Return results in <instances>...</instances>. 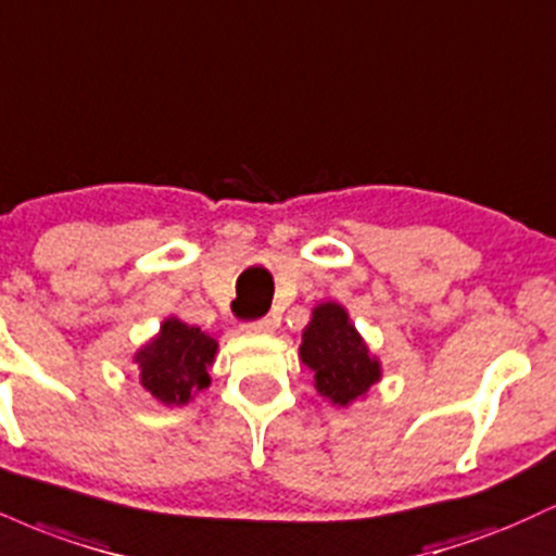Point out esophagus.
<instances>
[{"instance_id":"obj_1","label":"esophagus","mask_w":556,"mask_h":556,"mask_svg":"<svg viewBox=\"0 0 556 556\" xmlns=\"http://www.w3.org/2000/svg\"><path fill=\"white\" fill-rule=\"evenodd\" d=\"M243 331L245 333H271L274 331V324L271 318H256V320H245L243 324Z\"/></svg>"}]
</instances>
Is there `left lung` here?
<instances>
[{
	"label": "left lung",
	"instance_id": "8db88e82",
	"mask_svg": "<svg viewBox=\"0 0 556 556\" xmlns=\"http://www.w3.org/2000/svg\"><path fill=\"white\" fill-rule=\"evenodd\" d=\"M303 363L316 372L320 396L346 406L380 378V367L350 324L342 305L324 303L313 311L300 346Z\"/></svg>",
	"mask_w": 556,
	"mask_h": 556
}]
</instances>
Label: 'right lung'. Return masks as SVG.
I'll use <instances>...</instances> for the list:
<instances>
[{"label": "right lung", "mask_w": 556, "mask_h": 556, "mask_svg": "<svg viewBox=\"0 0 556 556\" xmlns=\"http://www.w3.org/2000/svg\"><path fill=\"white\" fill-rule=\"evenodd\" d=\"M217 342L197 326L165 320L160 337L152 339L137 363L142 367V386L163 404H186L191 393L210 386V372Z\"/></svg>", "instance_id": "right-lung-1"}]
</instances>
